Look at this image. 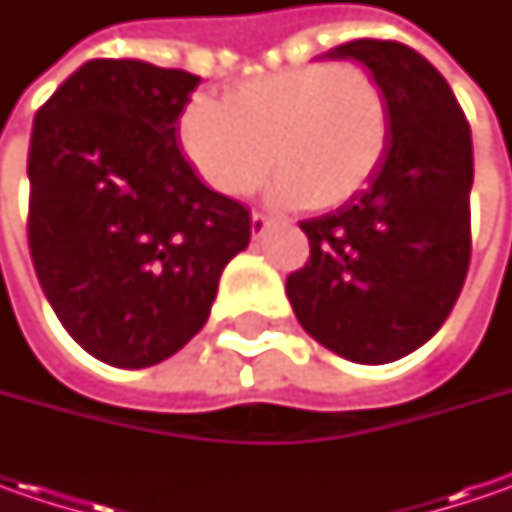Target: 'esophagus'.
<instances>
[{"mask_svg": "<svg viewBox=\"0 0 512 512\" xmlns=\"http://www.w3.org/2000/svg\"><path fill=\"white\" fill-rule=\"evenodd\" d=\"M267 227H270V216H265L262 210H253V216H250V230H253V236H256V239L265 236Z\"/></svg>", "mask_w": 512, "mask_h": 512, "instance_id": "esophagus-1", "label": "esophagus"}]
</instances>
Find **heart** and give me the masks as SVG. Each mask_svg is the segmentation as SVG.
Masks as SVG:
<instances>
[{
	"label": "heart",
	"mask_w": 512,
	"mask_h": 512,
	"mask_svg": "<svg viewBox=\"0 0 512 512\" xmlns=\"http://www.w3.org/2000/svg\"><path fill=\"white\" fill-rule=\"evenodd\" d=\"M176 136L196 173L225 196L253 193L273 165V202L327 210L353 199L382 165L390 102L362 65H302L239 82L222 105L190 99Z\"/></svg>",
	"instance_id": "b5f03b06"
}]
</instances>
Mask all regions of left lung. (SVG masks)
Returning <instances> with one entry per match:
<instances>
[{
  "label": "left lung",
  "mask_w": 512,
  "mask_h": 512,
  "mask_svg": "<svg viewBox=\"0 0 512 512\" xmlns=\"http://www.w3.org/2000/svg\"><path fill=\"white\" fill-rule=\"evenodd\" d=\"M390 102V145L370 185L302 222L310 259L287 276L299 325L327 350L387 364L422 347L450 316L470 265L473 142L444 76L402 42L353 39Z\"/></svg>",
  "instance_id": "8db88e82"
}]
</instances>
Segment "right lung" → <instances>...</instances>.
Returning <instances> with one entry per match:
<instances>
[{
  "mask_svg": "<svg viewBox=\"0 0 512 512\" xmlns=\"http://www.w3.org/2000/svg\"><path fill=\"white\" fill-rule=\"evenodd\" d=\"M199 76L90 59L33 119L28 245L62 327L113 367H150L210 316L250 210L196 176L176 139Z\"/></svg>",
  "mask_w": 512,
  "mask_h": 512,
  "instance_id": "add662e5",
  "label": "right lung"
}]
</instances>
